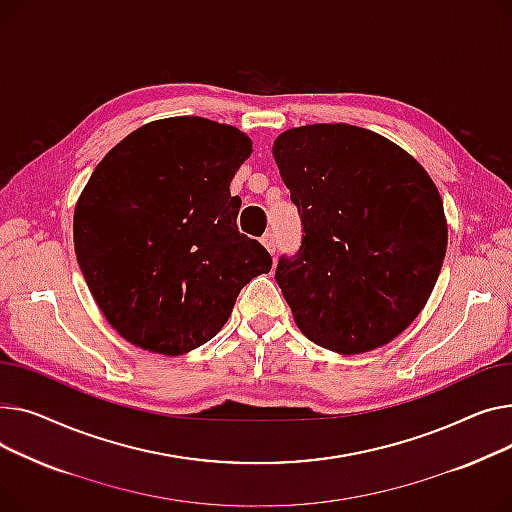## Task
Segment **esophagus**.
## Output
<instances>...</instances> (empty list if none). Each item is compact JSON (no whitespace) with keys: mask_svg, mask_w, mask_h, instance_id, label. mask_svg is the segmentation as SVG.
<instances>
[{"mask_svg":"<svg viewBox=\"0 0 512 512\" xmlns=\"http://www.w3.org/2000/svg\"><path fill=\"white\" fill-rule=\"evenodd\" d=\"M260 242H262V246H264L270 254L277 252V244H275V235H273V233H264Z\"/></svg>","mask_w":512,"mask_h":512,"instance_id":"obj_1","label":"esophagus"}]
</instances>
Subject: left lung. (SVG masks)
Instances as JSON below:
<instances>
[{"mask_svg": "<svg viewBox=\"0 0 512 512\" xmlns=\"http://www.w3.org/2000/svg\"><path fill=\"white\" fill-rule=\"evenodd\" d=\"M273 155L304 227L275 273L295 324L343 355L393 341L426 306L446 254L430 175L395 142L349 124L287 130Z\"/></svg>", "mask_w": 512, "mask_h": 512, "instance_id": "obj_1", "label": "left lung"}]
</instances>
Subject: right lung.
<instances>
[{"instance_id": "right-lung-1", "label": "right lung", "mask_w": 512, "mask_h": 512, "mask_svg": "<svg viewBox=\"0 0 512 512\" xmlns=\"http://www.w3.org/2000/svg\"><path fill=\"white\" fill-rule=\"evenodd\" d=\"M252 140L204 117L150 122L90 175L74 210L86 285L126 341L163 355L213 339L273 258L237 231L229 184Z\"/></svg>"}]
</instances>
